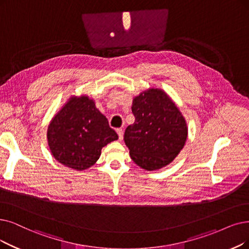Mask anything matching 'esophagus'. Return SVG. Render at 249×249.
<instances>
[{"label":"esophagus","instance_id":"1","mask_svg":"<svg viewBox=\"0 0 249 249\" xmlns=\"http://www.w3.org/2000/svg\"><path fill=\"white\" fill-rule=\"evenodd\" d=\"M116 132H117V134H118V139H119V141H122V140H123V138H124V131L122 130V128H117Z\"/></svg>","mask_w":249,"mask_h":249}]
</instances>
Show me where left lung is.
<instances>
[{
    "mask_svg": "<svg viewBox=\"0 0 249 249\" xmlns=\"http://www.w3.org/2000/svg\"><path fill=\"white\" fill-rule=\"evenodd\" d=\"M132 111L135 123L124 132V143L133 160L154 171L172 162L187 139L186 122L164 92L151 89L136 97Z\"/></svg>",
    "mask_w": 249,
    "mask_h": 249,
    "instance_id": "8db88e82",
    "label": "left lung"
}]
</instances>
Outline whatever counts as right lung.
<instances>
[{"instance_id":"right-lung-1","label":"right lung","mask_w":249,"mask_h":249,"mask_svg":"<svg viewBox=\"0 0 249 249\" xmlns=\"http://www.w3.org/2000/svg\"><path fill=\"white\" fill-rule=\"evenodd\" d=\"M116 132L88 97L71 98L48 128V141L55 159L74 170L93 165L101 149L114 140Z\"/></svg>"}]
</instances>
